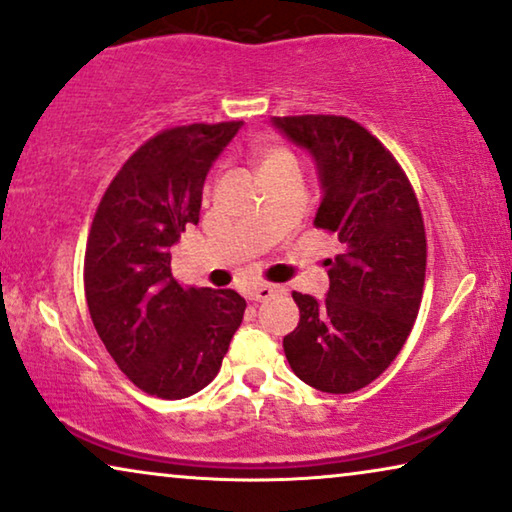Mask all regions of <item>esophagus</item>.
I'll return each instance as SVG.
<instances>
[{
    "instance_id": "obj_1",
    "label": "esophagus",
    "mask_w": 512,
    "mask_h": 512,
    "mask_svg": "<svg viewBox=\"0 0 512 512\" xmlns=\"http://www.w3.org/2000/svg\"><path fill=\"white\" fill-rule=\"evenodd\" d=\"M279 293V286L275 284H256L249 289V300H254V303H261V300H268Z\"/></svg>"
}]
</instances>
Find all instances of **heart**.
I'll list each match as a JSON object with an SVG mask.
<instances>
[{"label":"heart","mask_w":512,"mask_h":512,"mask_svg":"<svg viewBox=\"0 0 512 512\" xmlns=\"http://www.w3.org/2000/svg\"><path fill=\"white\" fill-rule=\"evenodd\" d=\"M284 165H298L296 153L286 146H270V149L263 151L261 156V172L272 170V167H284Z\"/></svg>","instance_id":"obj_1"}]
</instances>
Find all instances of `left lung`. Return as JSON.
<instances>
[{
    "label": "left lung",
    "mask_w": 512,
    "mask_h": 512,
    "mask_svg": "<svg viewBox=\"0 0 512 512\" xmlns=\"http://www.w3.org/2000/svg\"><path fill=\"white\" fill-rule=\"evenodd\" d=\"M319 165L314 226L338 235L328 296L293 291L300 321L284 338L293 373L326 394H352L391 366L415 326L426 277L422 209L387 146L347 116L272 118Z\"/></svg>",
    "instance_id": "1"
}]
</instances>
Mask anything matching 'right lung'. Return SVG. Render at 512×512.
<instances>
[{
    "label": "right lung",
    "instance_id": "obj_1",
    "mask_svg": "<svg viewBox=\"0 0 512 512\" xmlns=\"http://www.w3.org/2000/svg\"><path fill=\"white\" fill-rule=\"evenodd\" d=\"M242 121L165 128L125 160L97 205L83 286L111 359L149 396L179 401L219 373L244 317L233 289H191L170 247L200 221L209 167Z\"/></svg>",
    "mask_w": 512,
    "mask_h": 512
}]
</instances>
